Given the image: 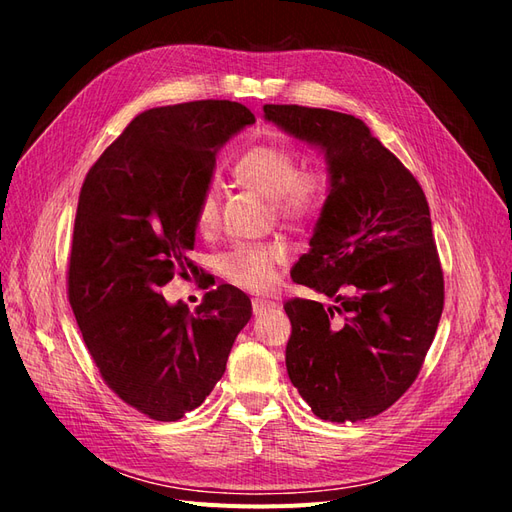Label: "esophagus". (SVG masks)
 <instances>
[{"instance_id": "esophagus-1", "label": "esophagus", "mask_w": 512, "mask_h": 512, "mask_svg": "<svg viewBox=\"0 0 512 512\" xmlns=\"http://www.w3.org/2000/svg\"><path fill=\"white\" fill-rule=\"evenodd\" d=\"M272 308H276V302H272V300H266V298L253 300V312H255V317H257V315H263V312L272 310Z\"/></svg>"}]
</instances>
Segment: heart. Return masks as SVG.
<instances>
[{
	"label": "heart",
	"mask_w": 512,
	"mask_h": 512,
	"mask_svg": "<svg viewBox=\"0 0 512 512\" xmlns=\"http://www.w3.org/2000/svg\"><path fill=\"white\" fill-rule=\"evenodd\" d=\"M236 183L272 200V208L287 221H304L317 212L325 195V178L315 172H298V157L283 144H257L234 161ZM195 221L202 232L219 221V197L206 189L197 202ZM287 257L280 242L236 244L219 257V270L229 283L246 291H266L274 285L278 263Z\"/></svg>",
	"instance_id": "obj_1"
}]
</instances>
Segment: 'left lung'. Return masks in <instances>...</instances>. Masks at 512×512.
Wrapping results in <instances>:
<instances>
[{"mask_svg":"<svg viewBox=\"0 0 512 512\" xmlns=\"http://www.w3.org/2000/svg\"><path fill=\"white\" fill-rule=\"evenodd\" d=\"M263 117L321 151L329 183L310 251L291 278L332 304H285L287 374L319 419L376 417L415 383L442 315L430 206L361 119L278 104L263 106Z\"/></svg>","mask_w":512,"mask_h":512,"instance_id":"8db88e82","label":"left lung"}]
</instances>
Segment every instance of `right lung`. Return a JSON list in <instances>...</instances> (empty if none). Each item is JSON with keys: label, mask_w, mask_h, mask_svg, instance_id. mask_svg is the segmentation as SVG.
Wrapping results in <instances>:
<instances>
[{"label": "right lung", "mask_w": 512, "mask_h": 512, "mask_svg": "<svg viewBox=\"0 0 512 512\" xmlns=\"http://www.w3.org/2000/svg\"><path fill=\"white\" fill-rule=\"evenodd\" d=\"M253 112L227 100L146 110L97 159L82 183L68 293L82 340L108 387L155 421L200 406L225 372L253 308L219 285L191 312L159 289L197 276L195 208L217 153Z\"/></svg>", "instance_id": "right-lung-1"}]
</instances>
